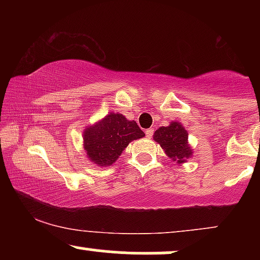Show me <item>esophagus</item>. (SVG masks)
<instances>
[{
    "label": "esophagus",
    "instance_id": "1",
    "mask_svg": "<svg viewBox=\"0 0 260 260\" xmlns=\"http://www.w3.org/2000/svg\"><path fill=\"white\" fill-rule=\"evenodd\" d=\"M154 134V129H151V128H149V129L145 131V136H147V138H151Z\"/></svg>",
    "mask_w": 260,
    "mask_h": 260
}]
</instances>
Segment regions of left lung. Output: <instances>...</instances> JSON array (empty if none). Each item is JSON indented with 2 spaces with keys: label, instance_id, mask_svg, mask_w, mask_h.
Returning <instances> with one entry per match:
<instances>
[{
  "label": "left lung",
  "instance_id": "left-lung-1",
  "mask_svg": "<svg viewBox=\"0 0 260 260\" xmlns=\"http://www.w3.org/2000/svg\"><path fill=\"white\" fill-rule=\"evenodd\" d=\"M154 140L161 145L169 157L177 162H184L190 156L192 150L188 145V133L177 122H172L168 127H160L154 133Z\"/></svg>",
  "mask_w": 260,
  "mask_h": 260
}]
</instances>
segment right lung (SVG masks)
Segmentation results:
<instances>
[{
    "label": "right lung",
    "mask_w": 260,
    "mask_h": 260,
    "mask_svg": "<svg viewBox=\"0 0 260 260\" xmlns=\"http://www.w3.org/2000/svg\"><path fill=\"white\" fill-rule=\"evenodd\" d=\"M145 134L134 121L121 113H110L84 132V148L89 159L99 166H110L134 139Z\"/></svg>",
    "instance_id": "right-lung-1"
}]
</instances>
